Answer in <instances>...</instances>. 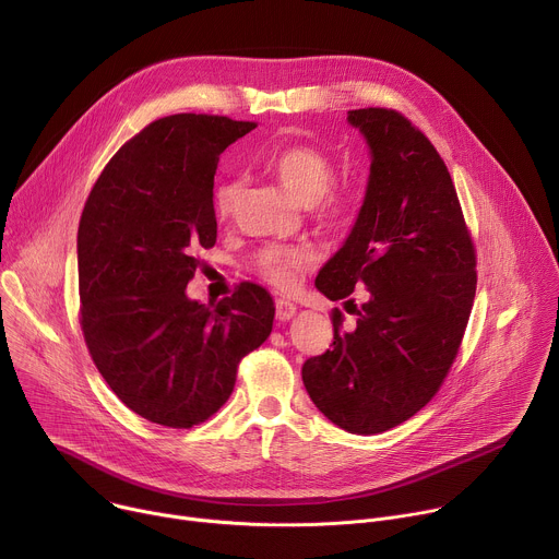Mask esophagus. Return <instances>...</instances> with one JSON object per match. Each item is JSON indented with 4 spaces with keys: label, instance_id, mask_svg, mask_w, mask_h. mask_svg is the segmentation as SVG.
I'll use <instances>...</instances> for the list:
<instances>
[{
    "label": "esophagus",
    "instance_id": "obj_1",
    "mask_svg": "<svg viewBox=\"0 0 559 559\" xmlns=\"http://www.w3.org/2000/svg\"><path fill=\"white\" fill-rule=\"evenodd\" d=\"M296 313V305L285 300V298H278L276 300V318L278 321H289V318Z\"/></svg>",
    "mask_w": 559,
    "mask_h": 559
}]
</instances>
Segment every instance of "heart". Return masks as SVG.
Returning a JSON list of instances; mask_svg holds the SVG:
<instances>
[{
  "label": "heart",
  "mask_w": 559,
  "mask_h": 559,
  "mask_svg": "<svg viewBox=\"0 0 559 559\" xmlns=\"http://www.w3.org/2000/svg\"><path fill=\"white\" fill-rule=\"evenodd\" d=\"M267 166L296 201L309 205L313 221L323 227L338 229L354 218L358 201L347 190H332L336 183V164L328 152L313 145H289L274 152ZM238 197H241V181L236 177L223 179L214 188L212 197L216 216L223 221L229 218L236 210ZM311 263V248H287L263 261V276L281 289H289L298 281L300 272Z\"/></svg>",
  "instance_id": "obj_1"
}]
</instances>
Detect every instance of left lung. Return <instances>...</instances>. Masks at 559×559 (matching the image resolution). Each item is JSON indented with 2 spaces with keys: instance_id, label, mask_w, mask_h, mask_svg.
I'll use <instances>...</instances> for the list:
<instances>
[{
  "instance_id": "8db88e82",
  "label": "left lung",
  "mask_w": 559,
  "mask_h": 559,
  "mask_svg": "<svg viewBox=\"0 0 559 559\" xmlns=\"http://www.w3.org/2000/svg\"><path fill=\"white\" fill-rule=\"evenodd\" d=\"M371 150L365 203L316 287L354 302V330L332 311L334 343L307 358L302 382L334 425L382 433L418 414L442 386L477 285L475 248L455 186L433 143L397 110H349Z\"/></svg>"
}]
</instances>
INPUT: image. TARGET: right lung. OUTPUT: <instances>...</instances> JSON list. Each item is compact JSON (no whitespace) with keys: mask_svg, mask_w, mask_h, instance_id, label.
Instances as JSON below:
<instances>
[{"mask_svg":"<svg viewBox=\"0 0 559 559\" xmlns=\"http://www.w3.org/2000/svg\"><path fill=\"white\" fill-rule=\"evenodd\" d=\"M254 128L194 112L152 121L110 158L79 221L86 347L119 401L150 423H205L272 332L276 307L257 283L207 305L186 296L197 250L216 243L218 156Z\"/></svg>","mask_w":559,"mask_h":559,"instance_id":"obj_1","label":"right lung"}]
</instances>
